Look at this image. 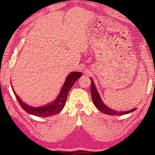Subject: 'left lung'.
Instances as JSON below:
<instances>
[{
    "instance_id": "obj_1",
    "label": "left lung",
    "mask_w": 155,
    "mask_h": 155,
    "mask_svg": "<svg viewBox=\"0 0 155 155\" xmlns=\"http://www.w3.org/2000/svg\"><path fill=\"white\" fill-rule=\"evenodd\" d=\"M90 78L91 80V92L92 98H93V101L95 106H96V107L100 111H101L102 113L107 114H109V115H117V116H120V115L127 114L128 113H132V112L137 110V108H134L132 110H127V111H116L113 109H112V108L109 107H108L107 105H105L104 104L103 101H102L100 94L98 93L96 87H95V84L94 83L93 78Z\"/></svg>"
}]
</instances>
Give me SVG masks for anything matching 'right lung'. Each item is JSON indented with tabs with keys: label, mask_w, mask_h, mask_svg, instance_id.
Instances as JSON below:
<instances>
[{
	"label": "right lung",
	"mask_w": 155,
	"mask_h": 155,
	"mask_svg": "<svg viewBox=\"0 0 155 155\" xmlns=\"http://www.w3.org/2000/svg\"><path fill=\"white\" fill-rule=\"evenodd\" d=\"M83 74L81 72H72L71 73L69 74L67 76V78H66L63 86H62L60 91V93L55 98V100L42 107H34L26 104L16 94L12 85L11 87L13 93H14L18 103L27 113L37 117H47L57 114L62 110V108H64L65 105L66 101H67V95L69 91H70L71 87L73 86V84L78 78H79Z\"/></svg>",
	"instance_id": "1"
}]
</instances>
